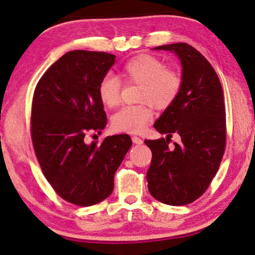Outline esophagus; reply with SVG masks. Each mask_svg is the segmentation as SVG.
<instances>
[{
    "instance_id": "obj_1",
    "label": "esophagus",
    "mask_w": 255,
    "mask_h": 255,
    "mask_svg": "<svg viewBox=\"0 0 255 255\" xmlns=\"http://www.w3.org/2000/svg\"><path fill=\"white\" fill-rule=\"evenodd\" d=\"M131 139H132L133 144H137V145L143 144V139H141V138H139V137H137V136H132Z\"/></svg>"
}]
</instances>
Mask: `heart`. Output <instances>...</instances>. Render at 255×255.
<instances>
[{
	"mask_svg": "<svg viewBox=\"0 0 255 255\" xmlns=\"http://www.w3.org/2000/svg\"><path fill=\"white\" fill-rule=\"evenodd\" d=\"M126 83L139 84L138 101L140 105L125 106L112 117L115 130L139 133L152 122L153 109L164 110L178 99L182 79L178 73L166 68L165 63L155 56L140 54L133 56L120 70ZM122 82L118 77L106 75L98 86V96L108 108H115L120 102Z\"/></svg>",
	"mask_w": 255,
	"mask_h": 255,
	"instance_id": "obj_1",
	"label": "heart"
}]
</instances>
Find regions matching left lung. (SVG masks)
I'll use <instances>...</instances> for the list:
<instances>
[{"instance_id":"8db88e82","label":"left lung","mask_w":255,"mask_h":255,"mask_svg":"<svg viewBox=\"0 0 255 255\" xmlns=\"http://www.w3.org/2000/svg\"><path fill=\"white\" fill-rule=\"evenodd\" d=\"M171 50L182 64V88L154 128L166 138L145 139L152 150L146 174L155 199L170 206L200 198L217 173L226 147V110L217 73L199 51L185 42L155 47ZM178 133L181 143L169 146Z\"/></svg>"}]
</instances>
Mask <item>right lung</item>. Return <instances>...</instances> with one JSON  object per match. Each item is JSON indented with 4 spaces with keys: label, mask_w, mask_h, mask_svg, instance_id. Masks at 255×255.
<instances>
[{
    "label": "right lung",
    "mask_w": 255,
    "mask_h": 255,
    "mask_svg": "<svg viewBox=\"0 0 255 255\" xmlns=\"http://www.w3.org/2000/svg\"><path fill=\"white\" fill-rule=\"evenodd\" d=\"M115 58L105 51H68L44 73L33 92L34 154L55 192L76 206L96 205L111 195L116 171L131 146L128 135L85 143L90 131L106 127L98 86Z\"/></svg>",
    "instance_id": "1"
}]
</instances>
